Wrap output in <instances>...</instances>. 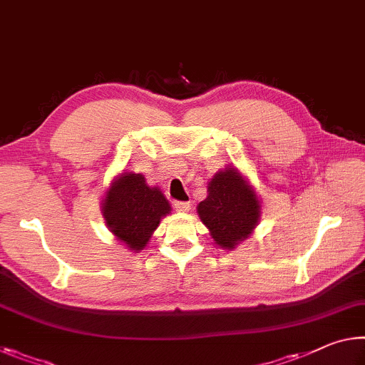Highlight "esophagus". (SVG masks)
I'll list each match as a JSON object with an SVG mask.
<instances>
[{"label":"esophagus","instance_id":"obj_1","mask_svg":"<svg viewBox=\"0 0 365 365\" xmlns=\"http://www.w3.org/2000/svg\"><path fill=\"white\" fill-rule=\"evenodd\" d=\"M173 206L177 207V211H182V212H188L190 211V203H187V201H175V203H173Z\"/></svg>","mask_w":365,"mask_h":365}]
</instances>
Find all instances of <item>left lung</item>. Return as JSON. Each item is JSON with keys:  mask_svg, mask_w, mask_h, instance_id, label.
Wrapping results in <instances>:
<instances>
[{"mask_svg": "<svg viewBox=\"0 0 365 365\" xmlns=\"http://www.w3.org/2000/svg\"><path fill=\"white\" fill-rule=\"evenodd\" d=\"M196 212L214 244L232 252L255 230L262 201L248 178L237 167L227 165L207 182V196L196 206Z\"/></svg>", "mask_w": 365, "mask_h": 365, "instance_id": "obj_1", "label": "left lung"}]
</instances>
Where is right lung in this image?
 <instances>
[{"instance_id":"add662e5","label":"right lung","mask_w":365,"mask_h":365,"mask_svg":"<svg viewBox=\"0 0 365 365\" xmlns=\"http://www.w3.org/2000/svg\"><path fill=\"white\" fill-rule=\"evenodd\" d=\"M101 206L110 232L133 253L148 247L160 219L172 211L158 185L151 187L141 173L125 170L110 182Z\"/></svg>"}]
</instances>
